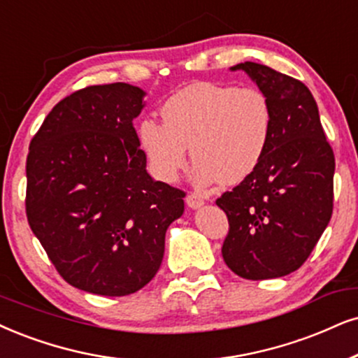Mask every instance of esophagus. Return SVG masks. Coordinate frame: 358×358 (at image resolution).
<instances>
[{"mask_svg": "<svg viewBox=\"0 0 358 358\" xmlns=\"http://www.w3.org/2000/svg\"><path fill=\"white\" fill-rule=\"evenodd\" d=\"M187 205L189 208H193V210H196V208H200V206L205 205V200H203V198L198 193H188Z\"/></svg>", "mask_w": 358, "mask_h": 358, "instance_id": "esophagus-1", "label": "esophagus"}]
</instances>
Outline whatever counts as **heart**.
<instances>
[{
    "mask_svg": "<svg viewBox=\"0 0 358 358\" xmlns=\"http://www.w3.org/2000/svg\"><path fill=\"white\" fill-rule=\"evenodd\" d=\"M162 114L164 122L140 124L138 138L165 182H175L187 166V147L201 183L243 182L259 165L273 134V107L256 87L193 84L173 94Z\"/></svg>",
    "mask_w": 358,
    "mask_h": 358,
    "instance_id": "obj_1",
    "label": "heart"
}]
</instances>
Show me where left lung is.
I'll return each mask as SVG.
<instances>
[{
	"mask_svg": "<svg viewBox=\"0 0 358 358\" xmlns=\"http://www.w3.org/2000/svg\"><path fill=\"white\" fill-rule=\"evenodd\" d=\"M243 69L273 107V134L256 170L216 200L229 231L221 255L239 278L262 280L304 264L334 210L336 158L301 80L256 62Z\"/></svg>",
	"mask_w": 358,
	"mask_h": 358,
	"instance_id": "8db88e82",
	"label": "left lung"
}]
</instances>
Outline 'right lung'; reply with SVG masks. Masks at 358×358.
<instances>
[{"label":"right lung","mask_w":358,"mask_h":358,"mask_svg":"<svg viewBox=\"0 0 358 358\" xmlns=\"http://www.w3.org/2000/svg\"><path fill=\"white\" fill-rule=\"evenodd\" d=\"M142 89L89 85L57 102L31 140L26 216L54 268L80 291L119 297L160 269L185 192L147 173L134 119Z\"/></svg>","instance_id":"add662e5"}]
</instances>
